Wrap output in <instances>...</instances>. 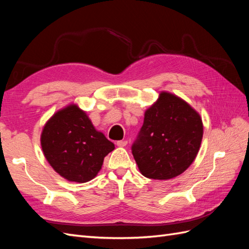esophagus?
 Masks as SVG:
<instances>
[{"mask_svg": "<svg viewBox=\"0 0 249 249\" xmlns=\"http://www.w3.org/2000/svg\"><path fill=\"white\" fill-rule=\"evenodd\" d=\"M127 144V141L126 140H119L116 142V145L119 146V147H124Z\"/></svg>", "mask_w": 249, "mask_h": 249, "instance_id": "34e87169", "label": "esophagus"}]
</instances>
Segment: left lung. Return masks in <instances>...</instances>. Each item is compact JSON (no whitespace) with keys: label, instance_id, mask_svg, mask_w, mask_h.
Returning a JSON list of instances; mask_svg holds the SVG:
<instances>
[{"label":"left lung","instance_id":"1","mask_svg":"<svg viewBox=\"0 0 249 249\" xmlns=\"http://www.w3.org/2000/svg\"><path fill=\"white\" fill-rule=\"evenodd\" d=\"M203 134L200 115L176 94L162 91L144 113L132 154L143 176L169 179L196 158Z\"/></svg>","mask_w":249,"mask_h":249}]
</instances>
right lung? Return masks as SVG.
Listing matches in <instances>:
<instances>
[{
  "instance_id": "obj_1",
  "label": "right lung",
  "mask_w": 249,
  "mask_h": 249,
  "mask_svg": "<svg viewBox=\"0 0 249 249\" xmlns=\"http://www.w3.org/2000/svg\"><path fill=\"white\" fill-rule=\"evenodd\" d=\"M47 161L70 182L86 183L101 170L104 158L115 148L95 130L85 111L71 104L57 111L44 124L40 136Z\"/></svg>"
}]
</instances>
